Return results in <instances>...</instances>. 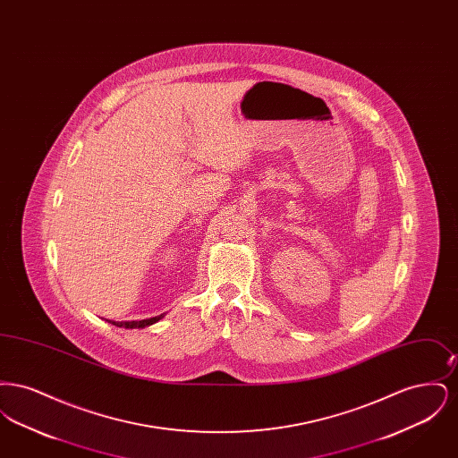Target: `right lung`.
<instances>
[{"instance_id": "add662e5", "label": "right lung", "mask_w": 458, "mask_h": 458, "mask_svg": "<svg viewBox=\"0 0 458 458\" xmlns=\"http://www.w3.org/2000/svg\"><path fill=\"white\" fill-rule=\"evenodd\" d=\"M161 318H163V314L151 318V319H142V321H122V323L120 321H109V323L118 327H151L156 321H159Z\"/></svg>"}]
</instances>
